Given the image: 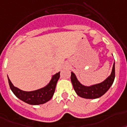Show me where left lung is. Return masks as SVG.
<instances>
[{"label":"left lung","instance_id":"left-lung-1","mask_svg":"<svg viewBox=\"0 0 127 127\" xmlns=\"http://www.w3.org/2000/svg\"><path fill=\"white\" fill-rule=\"evenodd\" d=\"M115 79V63H114L111 74L105 80L94 85H84L78 81L76 74L71 72V81L74 89L79 96L88 99H95L100 97L109 90Z\"/></svg>","mask_w":127,"mask_h":127}]
</instances>
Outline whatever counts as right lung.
<instances>
[{
  "instance_id": "add662e5",
  "label": "right lung",
  "mask_w": 127,
  "mask_h": 127,
  "mask_svg": "<svg viewBox=\"0 0 127 127\" xmlns=\"http://www.w3.org/2000/svg\"><path fill=\"white\" fill-rule=\"evenodd\" d=\"M60 78V72L52 76L49 83L45 87L32 91H25L15 87L8 76L9 85L13 94L21 100L31 105L43 104L51 100L55 91L57 81Z\"/></svg>"
}]
</instances>
